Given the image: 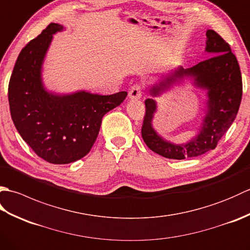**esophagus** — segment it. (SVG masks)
I'll list each match as a JSON object with an SVG mask.
<instances>
[{
	"mask_svg": "<svg viewBox=\"0 0 250 250\" xmlns=\"http://www.w3.org/2000/svg\"><path fill=\"white\" fill-rule=\"evenodd\" d=\"M143 89L144 88H143L141 83H134L129 89V97L131 99H140L143 94Z\"/></svg>",
	"mask_w": 250,
	"mask_h": 250,
	"instance_id": "34e87169",
	"label": "esophagus"
}]
</instances>
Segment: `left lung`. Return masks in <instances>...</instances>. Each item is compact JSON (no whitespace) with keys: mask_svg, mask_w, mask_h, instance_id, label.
Wrapping results in <instances>:
<instances>
[{"mask_svg":"<svg viewBox=\"0 0 250 250\" xmlns=\"http://www.w3.org/2000/svg\"><path fill=\"white\" fill-rule=\"evenodd\" d=\"M206 51L214 56L194 66L179 68L171 77L150 90L152 95L163 91L177 77H194L195 84L207 90V114L199 135L185 145L164 141L152 129L151 121L157 105L152 99L145 101L146 113L142 125V137L150 149L164 158L183 160L215 149L220 139L229 130L240 108L243 82L240 65L230 45L214 30L206 32Z\"/></svg>","mask_w":250,"mask_h":250,"instance_id":"left-lung-1","label":"left lung"}]
</instances>
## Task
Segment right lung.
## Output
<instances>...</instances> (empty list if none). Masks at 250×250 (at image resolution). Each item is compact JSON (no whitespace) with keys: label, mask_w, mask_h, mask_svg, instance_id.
I'll return each mask as SVG.
<instances>
[{"label":"right lung","mask_w":250,"mask_h":250,"mask_svg":"<svg viewBox=\"0 0 250 250\" xmlns=\"http://www.w3.org/2000/svg\"><path fill=\"white\" fill-rule=\"evenodd\" d=\"M58 23L47 25L18 56L8 83V103L16 129L40 158L67 164L83 158L97 140L103 116L120 105L125 91L110 95L76 92L54 95L43 87L41 68Z\"/></svg>","instance_id":"obj_1"}]
</instances>
